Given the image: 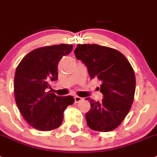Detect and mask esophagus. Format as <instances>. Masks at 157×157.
<instances>
[{
    "mask_svg": "<svg viewBox=\"0 0 157 157\" xmlns=\"http://www.w3.org/2000/svg\"><path fill=\"white\" fill-rule=\"evenodd\" d=\"M83 99V98L80 97V96H77V95H76L74 97V100H75V103H79V102H80L81 100Z\"/></svg>",
    "mask_w": 157,
    "mask_h": 157,
    "instance_id": "1",
    "label": "esophagus"
}]
</instances>
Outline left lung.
Instances as JSON below:
<instances>
[{
	"label": "left lung",
	"instance_id": "8db88e82",
	"mask_svg": "<svg viewBox=\"0 0 157 157\" xmlns=\"http://www.w3.org/2000/svg\"><path fill=\"white\" fill-rule=\"evenodd\" d=\"M75 56L88 68L92 79L102 82L101 102L90 100L91 108L85 118L90 129L109 132L116 129L131 108L136 78L127 58L118 50L97 44H78Z\"/></svg>",
	"mask_w": 157,
	"mask_h": 157
}]
</instances>
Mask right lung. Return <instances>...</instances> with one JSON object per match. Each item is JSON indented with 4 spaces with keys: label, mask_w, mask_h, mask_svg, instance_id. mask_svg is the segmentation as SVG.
<instances>
[{
    "label": "right lung",
    "mask_w": 157,
    "mask_h": 157,
    "mask_svg": "<svg viewBox=\"0 0 157 157\" xmlns=\"http://www.w3.org/2000/svg\"><path fill=\"white\" fill-rule=\"evenodd\" d=\"M73 45L59 44L35 49L21 60L16 69L14 95L16 105L28 124L40 131L59 127L66 107L73 104L72 95L57 96L49 82L58 79V65L69 54Z\"/></svg>",
    "instance_id": "obj_1"
}]
</instances>
